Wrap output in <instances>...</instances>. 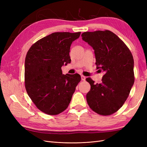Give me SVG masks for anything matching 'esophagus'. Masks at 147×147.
Segmentation results:
<instances>
[{
  "label": "esophagus",
  "mask_w": 147,
  "mask_h": 147,
  "mask_svg": "<svg viewBox=\"0 0 147 147\" xmlns=\"http://www.w3.org/2000/svg\"><path fill=\"white\" fill-rule=\"evenodd\" d=\"M81 78H82V80H83V81H84V80H85V79H86V77H84V75H82V76H81Z\"/></svg>",
  "instance_id": "obj_1"
}]
</instances>
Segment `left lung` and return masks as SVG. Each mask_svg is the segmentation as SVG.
Returning a JSON list of instances; mask_svg holds the SVG:
<instances>
[{"instance_id":"8db88e82","label":"left lung","mask_w":147,"mask_h":147,"mask_svg":"<svg viewBox=\"0 0 147 147\" xmlns=\"http://www.w3.org/2000/svg\"><path fill=\"white\" fill-rule=\"evenodd\" d=\"M82 37L94 49L97 69L105 72L101 83L86 79L91 85L88 104L97 114L108 116L117 112L129 95L135 80L134 59L126 44L110 30L85 32Z\"/></svg>"}]
</instances>
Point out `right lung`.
Listing matches in <instances>:
<instances>
[{
  "mask_svg": "<svg viewBox=\"0 0 147 147\" xmlns=\"http://www.w3.org/2000/svg\"><path fill=\"white\" fill-rule=\"evenodd\" d=\"M80 34L52 33L34 43L26 55V91L37 109L47 115L64 112L81 81L79 74L63 75L61 69L70 63V45Z\"/></svg>",
  "mask_w": 147,
  "mask_h": 147,
  "instance_id": "obj_1",
  "label": "right lung"
}]
</instances>
